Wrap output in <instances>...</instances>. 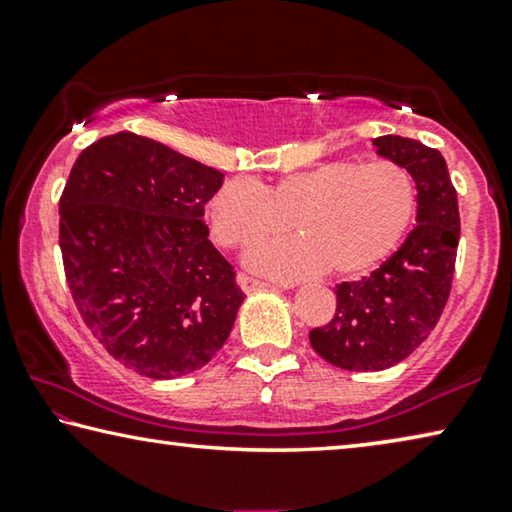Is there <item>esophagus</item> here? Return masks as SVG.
I'll list each match as a JSON object with an SVG mask.
<instances>
[{
  "label": "esophagus",
  "mask_w": 512,
  "mask_h": 512,
  "mask_svg": "<svg viewBox=\"0 0 512 512\" xmlns=\"http://www.w3.org/2000/svg\"><path fill=\"white\" fill-rule=\"evenodd\" d=\"M239 285H241V289L243 292H259V289H273V285L271 282H264V280H259V278H253V276H246V273H241L239 276Z\"/></svg>",
  "instance_id": "34e87169"
}]
</instances>
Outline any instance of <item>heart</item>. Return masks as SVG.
Listing matches in <instances>:
<instances>
[{
	"instance_id": "1",
	"label": "heart",
	"mask_w": 512,
	"mask_h": 512,
	"mask_svg": "<svg viewBox=\"0 0 512 512\" xmlns=\"http://www.w3.org/2000/svg\"><path fill=\"white\" fill-rule=\"evenodd\" d=\"M416 213V183L391 160H333L287 174L271 188L230 179L211 200L213 236L227 248L253 246L282 232L287 218L301 236L257 246L255 269L301 280L329 269L356 276L393 253Z\"/></svg>"
}]
</instances>
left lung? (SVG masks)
I'll return each mask as SVG.
<instances>
[{
  "instance_id": "1",
  "label": "left lung",
  "mask_w": 512,
  "mask_h": 512,
  "mask_svg": "<svg viewBox=\"0 0 512 512\" xmlns=\"http://www.w3.org/2000/svg\"><path fill=\"white\" fill-rule=\"evenodd\" d=\"M377 154L416 183V227L368 278L335 285V315L310 331V345L335 368L386 370L407 358L437 326L451 294L460 211L444 156L400 135L372 140Z\"/></svg>"
}]
</instances>
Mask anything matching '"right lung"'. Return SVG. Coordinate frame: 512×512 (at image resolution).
Masks as SVG:
<instances>
[{"label": "right lung", "mask_w": 512, "mask_h": 512, "mask_svg": "<svg viewBox=\"0 0 512 512\" xmlns=\"http://www.w3.org/2000/svg\"><path fill=\"white\" fill-rule=\"evenodd\" d=\"M223 179L126 131L89 144L68 174L59 200L68 289L108 354L149 379L207 365L246 299L202 220Z\"/></svg>", "instance_id": "1"}]
</instances>
